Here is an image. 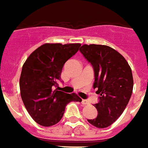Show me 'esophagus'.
<instances>
[{"label": "esophagus", "mask_w": 148, "mask_h": 148, "mask_svg": "<svg viewBox=\"0 0 148 148\" xmlns=\"http://www.w3.org/2000/svg\"><path fill=\"white\" fill-rule=\"evenodd\" d=\"M82 104L84 105V106H85V105H88L89 102L88 101H87V100H85V99H82Z\"/></svg>", "instance_id": "1"}]
</instances>
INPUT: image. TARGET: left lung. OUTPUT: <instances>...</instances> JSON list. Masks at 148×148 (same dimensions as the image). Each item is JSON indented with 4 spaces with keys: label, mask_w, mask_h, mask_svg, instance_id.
<instances>
[{
    "label": "left lung",
    "mask_w": 148,
    "mask_h": 148,
    "mask_svg": "<svg viewBox=\"0 0 148 148\" xmlns=\"http://www.w3.org/2000/svg\"><path fill=\"white\" fill-rule=\"evenodd\" d=\"M79 50L94 68L93 87L100 95L95 105L98 116L88 121L106 128L121 116L129 102L134 87L131 68L119 52L108 46L84 44Z\"/></svg>",
    "instance_id": "8db88e82"
}]
</instances>
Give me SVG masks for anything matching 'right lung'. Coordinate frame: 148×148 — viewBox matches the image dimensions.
Returning a JSON list of instances; mask_svg holds the SVG:
<instances>
[{
  "mask_svg": "<svg viewBox=\"0 0 148 148\" xmlns=\"http://www.w3.org/2000/svg\"><path fill=\"white\" fill-rule=\"evenodd\" d=\"M80 47V43H45L32 52L23 64L19 80L21 99L39 125L53 126L62 119L67 103L82 101L75 93L59 91L57 84L64 64Z\"/></svg>",
  "mask_w": 148,
  "mask_h": 148,
  "instance_id": "add662e5",
  "label": "right lung"
}]
</instances>
